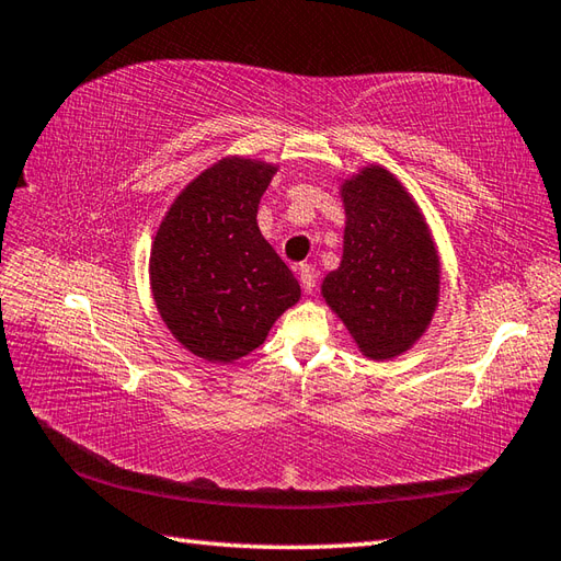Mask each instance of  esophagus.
Returning <instances> with one entry per match:
<instances>
[{
    "label": "esophagus",
    "mask_w": 561,
    "mask_h": 561,
    "mask_svg": "<svg viewBox=\"0 0 561 561\" xmlns=\"http://www.w3.org/2000/svg\"><path fill=\"white\" fill-rule=\"evenodd\" d=\"M299 279L306 294H313L316 289V267L313 265H301L299 267Z\"/></svg>",
    "instance_id": "34e87169"
}]
</instances>
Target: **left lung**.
I'll use <instances>...</instances> for the list:
<instances>
[{
	"mask_svg": "<svg viewBox=\"0 0 561 561\" xmlns=\"http://www.w3.org/2000/svg\"><path fill=\"white\" fill-rule=\"evenodd\" d=\"M344 253L323 296L359 350L390 359L410 350L438 304V257L412 197L386 169L342 185Z\"/></svg>",
	"mask_w": 561,
	"mask_h": 561,
	"instance_id": "left-lung-1",
	"label": "left lung"
}]
</instances>
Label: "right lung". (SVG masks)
Returning <instances> with one entry per match:
<instances>
[{
	"mask_svg": "<svg viewBox=\"0 0 561 561\" xmlns=\"http://www.w3.org/2000/svg\"><path fill=\"white\" fill-rule=\"evenodd\" d=\"M277 169L224 159L171 205L151 248V291L173 337L229 364L265 342L301 287L257 229V205Z\"/></svg>",
	"mask_w": 561,
	"mask_h": 561,
	"instance_id": "right-lung-1",
	"label": "right lung"
}]
</instances>
